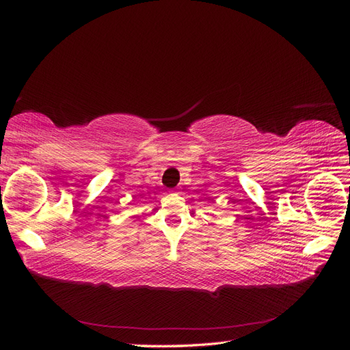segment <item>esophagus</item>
Masks as SVG:
<instances>
[{
    "label": "esophagus",
    "mask_w": 350,
    "mask_h": 350,
    "mask_svg": "<svg viewBox=\"0 0 350 350\" xmlns=\"http://www.w3.org/2000/svg\"><path fill=\"white\" fill-rule=\"evenodd\" d=\"M172 194H176V191H175V189H172V191H171Z\"/></svg>",
    "instance_id": "1"
}]
</instances>
